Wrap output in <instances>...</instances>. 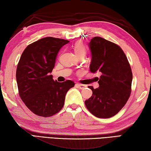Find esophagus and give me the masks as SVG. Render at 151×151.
Segmentation results:
<instances>
[{
	"instance_id": "obj_1",
	"label": "esophagus",
	"mask_w": 151,
	"mask_h": 151,
	"mask_svg": "<svg viewBox=\"0 0 151 151\" xmlns=\"http://www.w3.org/2000/svg\"><path fill=\"white\" fill-rule=\"evenodd\" d=\"M76 86H77L80 89H83V88H85L87 87V86L83 85V84H78H78H76Z\"/></svg>"
}]
</instances>
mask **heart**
<instances>
[{
  "label": "heart",
  "mask_w": 151,
  "mask_h": 151,
  "mask_svg": "<svg viewBox=\"0 0 151 151\" xmlns=\"http://www.w3.org/2000/svg\"><path fill=\"white\" fill-rule=\"evenodd\" d=\"M73 50L78 56H80L81 55H84L86 52L85 46L82 41H77L74 44Z\"/></svg>",
  "instance_id": "b5f03b06"
}]
</instances>
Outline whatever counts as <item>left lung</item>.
<instances>
[{
  "label": "left lung",
  "instance_id": "obj_1",
  "mask_svg": "<svg viewBox=\"0 0 151 151\" xmlns=\"http://www.w3.org/2000/svg\"><path fill=\"white\" fill-rule=\"evenodd\" d=\"M90 70L101 73L99 87L92 90V95L85 105L90 113L99 118L117 114L124 107L131 93L132 73L129 62L119 46L101 37L90 40Z\"/></svg>",
  "mask_w": 151,
  "mask_h": 151
}]
</instances>
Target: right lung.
<instances>
[{"label":"right lung","instance_id":"right-lung-1","mask_svg":"<svg viewBox=\"0 0 151 151\" xmlns=\"http://www.w3.org/2000/svg\"><path fill=\"white\" fill-rule=\"evenodd\" d=\"M69 42L46 37L27 46L20 57L16 71L19 96L34 114L45 117L56 114L75 85L71 80L58 82L50 75L58 52Z\"/></svg>","mask_w":151,"mask_h":151}]
</instances>
